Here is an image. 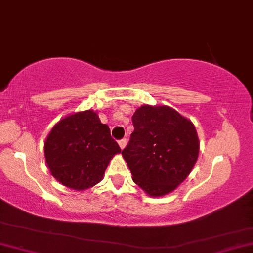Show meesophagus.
<instances>
[{
  "label": "esophagus",
  "mask_w": 253,
  "mask_h": 253,
  "mask_svg": "<svg viewBox=\"0 0 253 253\" xmlns=\"http://www.w3.org/2000/svg\"><path fill=\"white\" fill-rule=\"evenodd\" d=\"M119 145H120L121 149L126 148V139H121V140H119Z\"/></svg>",
  "instance_id": "obj_1"
}]
</instances>
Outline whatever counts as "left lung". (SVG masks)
Here are the masks:
<instances>
[{
  "label": "left lung",
  "instance_id": "8db88e82",
  "mask_svg": "<svg viewBox=\"0 0 253 253\" xmlns=\"http://www.w3.org/2000/svg\"><path fill=\"white\" fill-rule=\"evenodd\" d=\"M132 123L134 130L122 156L133 181L149 196L173 192L199 157V137L192 121L169 106L142 105Z\"/></svg>",
  "mask_w": 253,
  "mask_h": 253
}]
</instances>
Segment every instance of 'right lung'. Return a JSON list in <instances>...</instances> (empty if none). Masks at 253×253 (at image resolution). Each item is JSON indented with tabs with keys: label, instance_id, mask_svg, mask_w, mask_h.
<instances>
[{
	"label": "right lung",
	"instance_id": "1",
	"mask_svg": "<svg viewBox=\"0 0 253 253\" xmlns=\"http://www.w3.org/2000/svg\"><path fill=\"white\" fill-rule=\"evenodd\" d=\"M121 148L96 112L84 111L60 120L47 134L45 162L60 184L84 190L99 182Z\"/></svg>",
	"mask_w": 253,
	"mask_h": 253
}]
</instances>
